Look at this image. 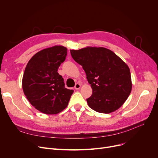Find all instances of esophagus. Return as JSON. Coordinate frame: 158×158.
I'll list each match as a JSON object with an SVG mask.
<instances>
[{
    "instance_id": "esophagus-1",
    "label": "esophagus",
    "mask_w": 158,
    "mask_h": 158,
    "mask_svg": "<svg viewBox=\"0 0 158 158\" xmlns=\"http://www.w3.org/2000/svg\"><path fill=\"white\" fill-rule=\"evenodd\" d=\"M81 84H79V83H76V85H75V89H79L80 88H81Z\"/></svg>"
}]
</instances>
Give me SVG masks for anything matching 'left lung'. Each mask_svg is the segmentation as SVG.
Masks as SVG:
<instances>
[{"instance_id": "8db88e82", "label": "left lung", "mask_w": 158, "mask_h": 158, "mask_svg": "<svg viewBox=\"0 0 158 158\" xmlns=\"http://www.w3.org/2000/svg\"><path fill=\"white\" fill-rule=\"evenodd\" d=\"M73 59L82 66L92 95L87 98L90 108L110 113L123 104L132 89L130 69L111 50L86 47L70 50Z\"/></svg>"}]
</instances>
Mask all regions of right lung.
Segmentation results:
<instances>
[{"label": "right lung", "mask_w": 158, "mask_h": 158, "mask_svg": "<svg viewBox=\"0 0 158 158\" xmlns=\"http://www.w3.org/2000/svg\"><path fill=\"white\" fill-rule=\"evenodd\" d=\"M66 54L67 48L61 45L43 49L31 58L25 69L23 93L41 113L57 114L68 106L73 90L64 87L63 78L57 72Z\"/></svg>", "instance_id": "add662e5"}]
</instances>
